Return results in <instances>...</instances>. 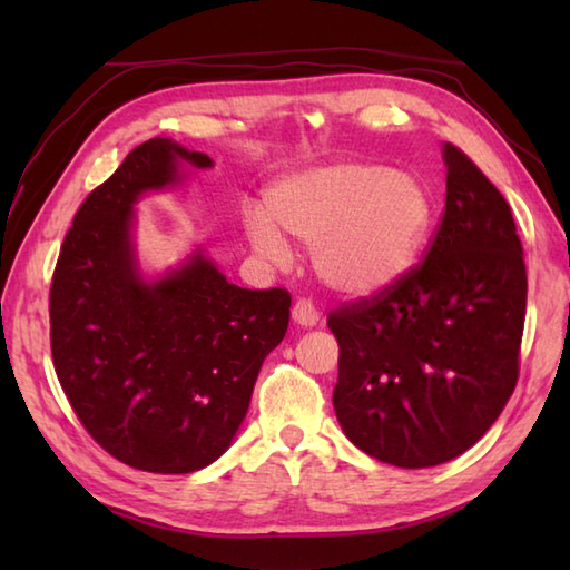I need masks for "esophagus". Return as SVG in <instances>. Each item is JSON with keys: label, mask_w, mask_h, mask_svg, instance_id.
Segmentation results:
<instances>
[{"label": "esophagus", "mask_w": 570, "mask_h": 570, "mask_svg": "<svg viewBox=\"0 0 570 570\" xmlns=\"http://www.w3.org/2000/svg\"><path fill=\"white\" fill-rule=\"evenodd\" d=\"M292 318H294V323H298V325H301V328H313V325L318 323L321 313H318V308H316V306L311 304V301L301 298V301H296V304H294Z\"/></svg>", "instance_id": "1"}]
</instances>
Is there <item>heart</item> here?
I'll use <instances>...</instances> for the list:
<instances>
[{
    "instance_id": "1",
    "label": "heart",
    "mask_w": 570,
    "mask_h": 570,
    "mask_svg": "<svg viewBox=\"0 0 570 570\" xmlns=\"http://www.w3.org/2000/svg\"><path fill=\"white\" fill-rule=\"evenodd\" d=\"M431 227V196L416 176L370 161L288 174L269 188L245 237L272 266L292 259L286 239L311 247L321 284L347 298L377 296L414 269Z\"/></svg>"
}]
</instances>
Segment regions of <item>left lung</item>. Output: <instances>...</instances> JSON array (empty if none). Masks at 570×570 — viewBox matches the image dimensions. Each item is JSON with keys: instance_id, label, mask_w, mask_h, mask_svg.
Listing matches in <instances>:
<instances>
[{"instance_id": "8db88e82", "label": "left lung", "mask_w": 570, "mask_h": 570, "mask_svg": "<svg viewBox=\"0 0 570 570\" xmlns=\"http://www.w3.org/2000/svg\"><path fill=\"white\" fill-rule=\"evenodd\" d=\"M445 210L396 286L333 311L335 416L360 451L433 468L475 445L519 377L527 266L510 205L443 144Z\"/></svg>"}]
</instances>
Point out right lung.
I'll return each instance as SVG.
<instances>
[{
	"label": "right lung",
	"mask_w": 570,
	"mask_h": 570,
	"mask_svg": "<svg viewBox=\"0 0 570 570\" xmlns=\"http://www.w3.org/2000/svg\"><path fill=\"white\" fill-rule=\"evenodd\" d=\"M213 159L156 137L127 154L72 217L51 284L58 382L95 441L129 468L180 475L220 458L264 357L284 341L286 288H242L196 249L147 282L135 203Z\"/></svg>",
	"instance_id": "1"
}]
</instances>
